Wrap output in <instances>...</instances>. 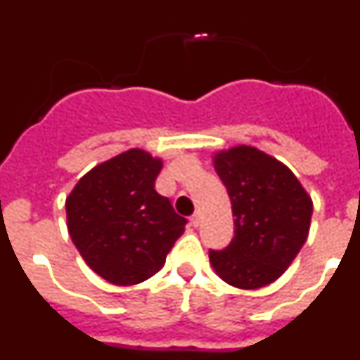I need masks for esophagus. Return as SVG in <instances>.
Returning a JSON list of instances; mask_svg holds the SVG:
<instances>
[{
    "label": "esophagus",
    "mask_w": 360,
    "mask_h": 360,
    "mask_svg": "<svg viewBox=\"0 0 360 360\" xmlns=\"http://www.w3.org/2000/svg\"><path fill=\"white\" fill-rule=\"evenodd\" d=\"M200 221H202V214H200V212H195V214L191 216V224H193V227H198Z\"/></svg>",
    "instance_id": "34e87169"
}]
</instances>
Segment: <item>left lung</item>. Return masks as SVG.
<instances>
[{"instance_id": "obj_1", "label": "left lung", "mask_w": 360, "mask_h": 360, "mask_svg": "<svg viewBox=\"0 0 360 360\" xmlns=\"http://www.w3.org/2000/svg\"><path fill=\"white\" fill-rule=\"evenodd\" d=\"M214 169L231 196L234 238L209 250L216 274L243 290H256L285 274L310 231V195L287 165L252 146L214 155Z\"/></svg>"}]
</instances>
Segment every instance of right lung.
Masks as SVG:
<instances>
[{
  "mask_svg": "<svg viewBox=\"0 0 360 360\" xmlns=\"http://www.w3.org/2000/svg\"><path fill=\"white\" fill-rule=\"evenodd\" d=\"M162 158L133 148L95 165L66 198L70 238L86 265L111 285L155 276L187 219L155 191Z\"/></svg>",
  "mask_w": 360,
  "mask_h": 360,
  "instance_id": "obj_1",
  "label": "right lung"
}]
</instances>
